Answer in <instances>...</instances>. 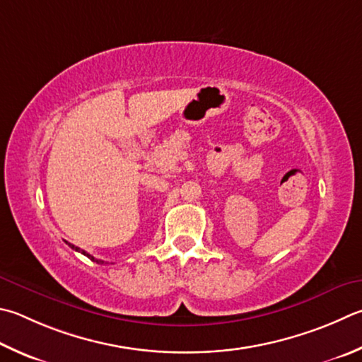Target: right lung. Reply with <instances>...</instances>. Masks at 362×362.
Returning a JSON list of instances; mask_svg holds the SVG:
<instances>
[{
  "mask_svg": "<svg viewBox=\"0 0 362 362\" xmlns=\"http://www.w3.org/2000/svg\"><path fill=\"white\" fill-rule=\"evenodd\" d=\"M66 244H68V242H66ZM72 250H76V252H81L82 255H85V256H87V258H90L91 261H95V262H98V264H103V262L104 261H101V259H96V258H93V256H91V255H88L87 252H83V250H81V248H78V247H74V245H72V244H68Z\"/></svg>",
  "mask_w": 362,
  "mask_h": 362,
  "instance_id": "obj_1",
  "label": "right lung"
}]
</instances>
